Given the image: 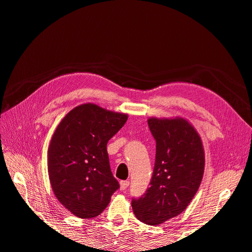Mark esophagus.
Returning a JSON list of instances; mask_svg holds the SVG:
<instances>
[{"instance_id":"34e87169","label":"esophagus","mask_w":252,"mask_h":252,"mask_svg":"<svg viewBox=\"0 0 252 252\" xmlns=\"http://www.w3.org/2000/svg\"><path fill=\"white\" fill-rule=\"evenodd\" d=\"M129 186V181H121L120 182V187L121 190H125Z\"/></svg>"}]
</instances>
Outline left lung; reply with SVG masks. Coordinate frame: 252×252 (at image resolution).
Masks as SVG:
<instances>
[{
    "label": "left lung",
    "instance_id": "left-lung-1",
    "mask_svg": "<svg viewBox=\"0 0 252 252\" xmlns=\"http://www.w3.org/2000/svg\"><path fill=\"white\" fill-rule=\"evenodd\" d=\"M157 142L150 187L132 199L134 216L147 225L165 223L184 211L199 189L205 168V152L199 133L183 118H149Z\"/></svg>",
    "mask_w": 252,
    "mask_h": 252
}]
</instances>
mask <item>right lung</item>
<instances>
[{"label":"right lung","mask_w":252,"mask_h":252,"mask_svg":"<svg viewBox=\"0 0 252 252\" xmlns=\"http://www.w3.org/2000/svg\"><path fill=\"white\" fill-rule=\"evenodd\" d=\"M126 113L82 104L60 122L48 148V174L59 202L81 219L100 216L120 188L107 143L124 126Z\"/></svg>","instance_id":"right-lung-1"}]
</instances>
